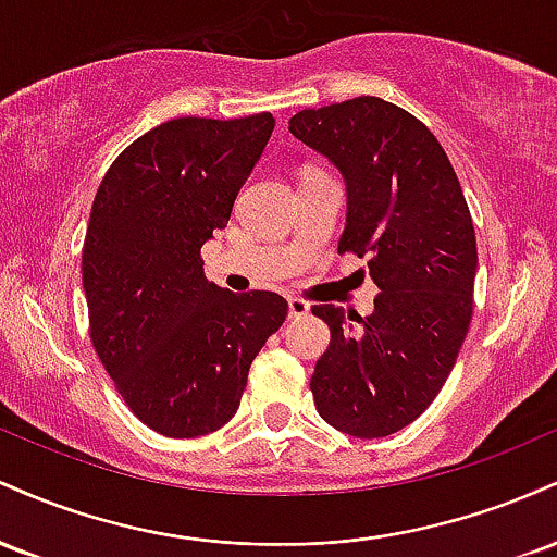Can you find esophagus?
Returning a JSON list of instances; mask_svg holds the SVG:
<instances>
[{
	"instance_id": "34e87169",
	"label": "esophagus",
	"mask_w": 557,
	"mask_h": 557,
	"mask_svg": "<svg viewBox=\"0 0 557 557\" xmlns=\"http://www.w3.org/2000/svg\"><path fill=\"white\" fill-rule=\"evenodd\" d=\"M287 311H290V317L293 319H298V317H306L311 311V306H309V300H304V298H287Z\"/></svg>"
}]
</instances>
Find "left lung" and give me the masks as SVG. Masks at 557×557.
Returning a JSON list of instances; mask_svg holds the SVG:
<instances>
[{
    "mask_svg": "<svg viewBox=\"0 0 557 557\" xmlns=\"http://www.w3.org/2000/svg\"><path fill=\"white\" fill-rule=\"evenodd\" d=\"M290 133L343 172L348 216L337 251L369 257L374 314L319 304L330 327L311 393L319 417L354 437L403 430L437 398L474 311L476 235L440 140L376 96L304 110Z\"/></svg>",
    "mask_w": 557,
    "mask_h": 557,
    "instance_id": "left-lung-1",
    "label": "left lung"
}]
</instances>
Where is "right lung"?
I'll use <instances>...</instances> for the list:
<instances>
[{"mask_svg":"<svg viewBox=\"0 0 557 557\" xmlns=\"http://www.w3.org/2000/svg\"><path fill=\"white\" fill-rule=\"evenodd\" d=\"M272 131L270 112L170 120L133 140L96 190L83 243L88 332L127 408L164 437L225 426L287 317L277 293L209 283L201 259Z\"/></svg>","mask_w":557,"mask_h":557,"instance_id":"right-lung-1","label":"right lung"}]
</instances>
